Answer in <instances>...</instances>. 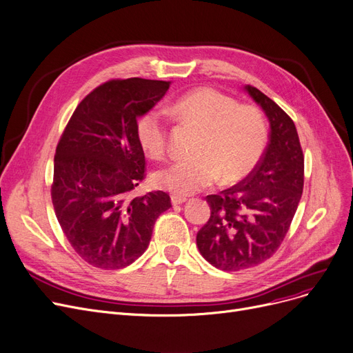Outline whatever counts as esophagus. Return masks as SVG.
<instances>
[{"instance_id":"obj_1","label":"esophagus","mask_w":353,"mask_h":353,"mask_svg":"<svg viewBox=\"0 0 353 353\" xmlns=\"http://www.w3.org/2000/svg\"><path fill=\"white\" fill-rule=\"evenodd\" d=\"M188 201L186 197H183V196H176V194H173L172 196V203L176 206V205H181V203H185Z\"/></svg>"}]
</instances>
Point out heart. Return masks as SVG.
Segmentation results:
<instances>
[{
	"mask_svg": "<svg viewBox=\"0 0 353 353\" xmlns=\"http://www.w3.org/2000/svg\"><path fill=\"white\" fill-rule=\"evenodd\" d=\"M174 115L201 130L196 156L160 168L156 185L176 196H189L214 185L221 177L231 185L251 173L261 160L268 140L264 117L254 105L238 102L221 92L203 88L181 97ZM137 140L145 154L160 159L167 148L168 122L163 110L150 108L137 121Z\"/></svg>",
	"mask_w": 353,
	"mask_h": 353,
	"instance_id": "1",
	"label": "heart"
}]
</instances>
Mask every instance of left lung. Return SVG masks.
Segmentation results:
<instances>
[{"label":"left lung","instance_id":"8db88e82","mask_svg":"<svg viewBox=\"0 0 353 353\" xmlns=\"http://www.w3.org/2000/svg\"><path fill=\"white\" fill-rule=\"evenodd\" d=\"M245 90L270 121V141L254 170L238 185L209 194L210 218L197 232V248L222 271L264 263L280 248L304 185V156L293 119L261 90Z\"/></svg>","mask_w":353,"mask_h":353}]
</instances>
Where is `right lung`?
I'll list each match as a JSON object with an SVG mask.
<instances>
[{
    "instance_id": "1",
    "label": "right lung",
    "mask_w": 353,
    "mask_h": 353,
    "mask_svg": "<svg viewBox=\"0 0 353 353\" xmlns=\"http://www.w3.org/2000/svg\"><path fill=\"white\" fill-rule=\"evenodd\" d=\"M170 82L141 78L99 85L76 106L54 154L52 202L72 248L102 270L132 264L147 250L157 218L172 208L165 192L132 197L145 179L137 119Z\"/></svg>"
}]
</instances>
